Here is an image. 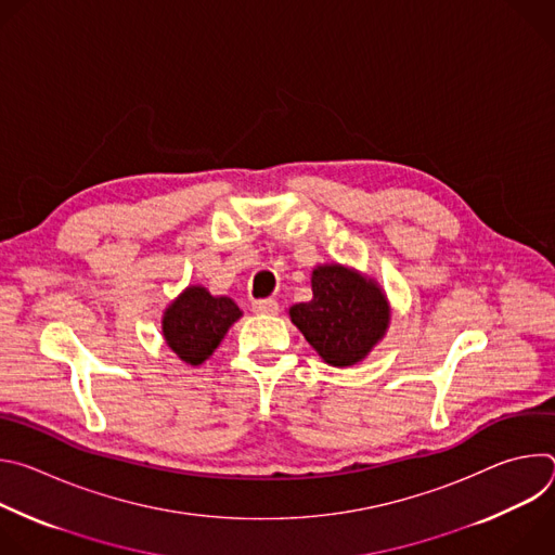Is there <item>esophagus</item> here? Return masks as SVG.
<instances>
[{"mask_svg":"<svg viewBox=\"0 0 555 555\" xmlns=\"http://www.w3.org/2000/svg\"><path fill=\"white\" fill-rule=\"evenodd\" d=\"M253 311L255 313H276L279 311V302L272 298H263V300H255L253 302Z\"/></svg>","mask_w":555,"mask_h":555,"instance_id":"1","label":"esophagus"}]
</instances>
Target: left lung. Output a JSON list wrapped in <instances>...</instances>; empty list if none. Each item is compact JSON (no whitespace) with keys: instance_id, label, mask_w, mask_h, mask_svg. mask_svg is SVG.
<instances>
[{"instance_id":"8db88e82","label":"left lung","mask_w":555,"mask_h":555,"mask_svg":"<svg viewBox=\"0 0 555 555\" xmlns=\"http://www.w3.org/2000/svg\"><path fill=\"white\" fill-rule=\"evenodd\" d=\"M311 294L287 313L325 364L353 366L386 336L390 302L375 279L340 263H321L311 270Z\"/></svg>"}]
</instances>
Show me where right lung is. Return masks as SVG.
I'll use <instances>...</instances> for the list:
<instances>
[{
    "label": "right lung",
    "instance_id": "right-lung-1",
    "mask_svg": "<svg viewBox=\"0 0 555 555\" xmlns=\"http://www.w3.org/2000/svg\"><path fill=\"white\" fill-rule=\"evenodd\" d=\"M244 311L230 296H212L204 285H189L163 313L167 347L191 366L204 364Z\"/></svg>",
    "mask_w": 555,
    "mask_h": 555
}]
</instances>
